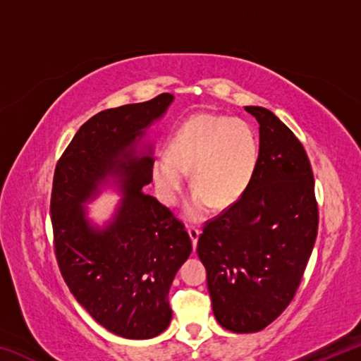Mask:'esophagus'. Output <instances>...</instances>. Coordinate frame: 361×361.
Masks as SVG:
<instances>
[{"instance_id": "esophagus-1", "label": "esophagus", "mask_w": 361, "mask_h": 361, "mask_svg": "<svg viewBox=\"0 0 361 361\" xmlns=\"http://www.w3.org/2000/svg\"><path fill=\"white\" fill-rule=\"evenodd\" d=\"M188 234H189V237H191L192 247L195 248V245H197V240H199V234H200V231H199L197 228H194V226H189V228H188Z\"/></svg>"}]
</instances>
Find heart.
<instances>
[{
    "instance_id": "1",
    "label": "heart",
    "mask_w": 361,
    "mask_h": 361,
    "mask_svg": "<svg viewBox=\"0 0 361 361\" xmlns=\"http://www.w3.org/2000/svg\"><path fill=\"white\" fill-rule=\"evenodd\" d=\"M259 162V142L247 121L200 113L186 119L164 151L152 161V180L166 205L178 200L191 172L192 194L185 216L202 219L210 205L228 209L252 185Z\"/></svg>"
}]
</instances>
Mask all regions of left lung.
Wrapping results in <instances>:
<instances>
[{
  "label": "left lung",
  "instance_id": "obj_1",
  "mask_svg": "<svg viewBox=\"0 0 361 361\" xmlns=\"http://www.w3.org/2000/svg\"><path fill=\"white\" fill-rule=\"evenodd\" d=\"M259 124V162L247 192L207 221L197 255L215 319L256 333L295 298L319 229L314 173L304 146L276 114L245 106Z\"/></svg>",
  "mask_w": 361,
  "mask_h": 361
}]
</instances>
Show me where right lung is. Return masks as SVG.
<instances>
[{"label": "right lung", "mask_w": 361, "mask_h": 361, "mask_svg": "<svg viewBox=\"0 0 361 361\" xmlns=\"http://www.w3.org/2000/svg\"><path fill=\"white\" fill-rule=\"evenodd\" d=\"M172 102V94H161L95 114L54 173L51 218L60 272L92 319L127 339L154 338L169 326L170 285L192 252L183 223L142 191L152 181V149L138 145ZM109 178L125 194L112 221L99 228L83 205Z\"/></svg>", "instance_id": "right-lung-1"}]
</instances>
